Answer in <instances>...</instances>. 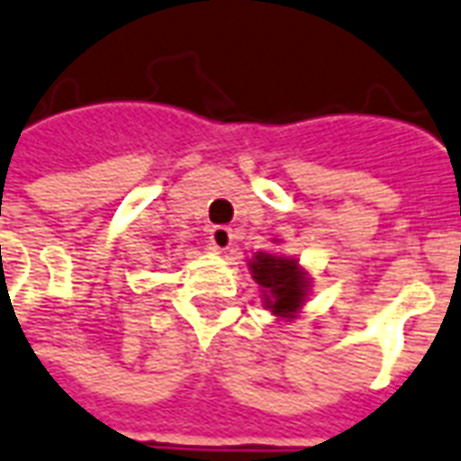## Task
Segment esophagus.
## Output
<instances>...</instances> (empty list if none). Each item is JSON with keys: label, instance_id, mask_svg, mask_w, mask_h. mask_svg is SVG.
<instances>
[{"label": "esophagus", "instance_id": "34e87169", "mask_svg": "<svg viewBox=\"0 0 461 461\" xmlns=\"http://www.w3.org/2000/svg\"><path fill=\"white\" fill-rule=\"evenodd\" d=\"M233 230L226 226H216L212 228V233H209V240H212L213 249L216 252H226V249H230V245H233Z\"/></svg>", "mask_w": 461, "mask_h": 461}]
</instances>
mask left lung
Masks as SVG:
<instances>
[{
	"label": "left lung",
	"mask_w": 461,
	"mask_h": 461,
	"mask_svg": "<svg viewBox=\"0 0 461 461\" xmlns=\"http://www.w3.org/2000/svg\"><path fill=\"white\" fill-rule=\"evenodd\" d=\"M248 269L259 286L264 310H269L276 320H295L308 303L310 271L295 257L279 252H255L248 259Z\"/></svg>",
	"instance_id": "left-lung-1"
}]
</instances>
